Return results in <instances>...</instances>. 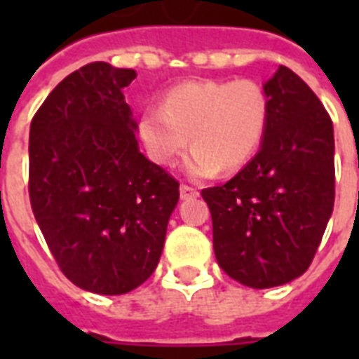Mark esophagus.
<instances>
[{"instance_id": "1", "label": "esophagus", "mask_w": 359, "mask_h": 359, "mask_svg": "<svg viewBox=\"0 0 359 359\" xmlns=\"http://www.w3.org/2000/svg\"><path fill=\"white\" fill-rule=\"evenodd\" d=\"M199 194H197L196 188H191V186L188 184H180V199H191V197H197Z\"/></svg>"}]
</instances>
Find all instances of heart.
I'll list each match as a JSON object with an SVG mask.
<instances>
[{
  "mask_svg": "<svg viewBox=\"0 0 359 359\" xmlns=\"http://www.w3.org/2000/svg\"><path fill=\"white\" fill-rule=\"evenodd\" d=\"M270 115V95L259 81L191 80L163 93L160 108L141 111L137 135L158 165H173L190 140L186 171L205 179L216 171L235 173L250 162Z\"/></svg>",
  "mask_w": 359,
  "mask_h": 359,
  "instance_id": "obj_1",
  "label": "heart"
}]
</instances>
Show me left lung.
<instances>
[{
	"instance_id": "left-lung-1",
	"label": "left lung",
	"mask_w": 359,
	"mask_h": 359,
	"mask_svg": "<svg viewBox=\"0 0 359 359\" xmlns=\"http://www.w3.org/2000/svg\"><path fill=\"white\" fill-rule=\"evenodd\" d=\"M264 89L272 115L261 151L224 186L201 191L218 264L253 289L306 272L335 199L334 124L323 102L283 65Z\"/></svg>"
}]
</instances>
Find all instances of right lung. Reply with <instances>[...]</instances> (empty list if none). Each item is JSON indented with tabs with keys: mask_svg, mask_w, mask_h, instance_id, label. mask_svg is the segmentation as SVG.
<instances>
[{
	"mask_svg": "<svg viewBox=\"0 0 359 359\" xmlns=\"http://www.w3.org/2000/svg\"><path fill=\"white\" fill-rule=\"evenodd\" d=\"M132 69L69 74L29 128V201L59 270L80 289L124 294L156 270L179 180L137 149L123 89Z\"/></svg>",
	"mask_w": 359,
	"mask_h": 359,
	"instance_id": "obj_1",
	"label": "right lung"
}]
</instances>
